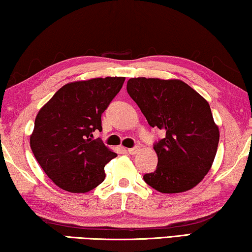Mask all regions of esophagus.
Returning a JSON list of instances; mask_svg holds the SVG:
<instances>
[{"label":"esophagus","mask_w":252,"mask_h":252,"mask_svg":"<svg viewBox=\"0 0 252 252\" xmlns=\"http://www.w3.org/2000/svg\"><path fill=\"white\" fill-rule=\"evenodd\" d=\"M139 150L138 147H132V148H127V153L130 154V155H134V154H137V152Z\"/></svg>","instance_id":"1"}]
</instances>
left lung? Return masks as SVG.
<instances>
[{"label":"left lung","instance_id":"8db88e82","mask_svg":"<svg viewBox=\"0 0 252 252\" xmlns=\"http://www.w3.org/2000/svg\"><path fill=\"white\" fill-rule=\"evenodd\" d=\"M126 90L149 126L165 132L154 144L158 164L145 182L163 193L192 189L212 167L220 141L208 102L176 79L131 78Z\"/></svg>","mask_w":252,"mask_h":252}]
</instances>
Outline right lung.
I'll return each instance as SVG.
<instances>
[{
  "mask_svg": "<svg viewBox=\"0 0 252 252\" xmlns=\"http://www.w3.org/2000/svg\"><path fill=\"white\" fill-rule=\"evenodd\" d=\"M126 78L106 77L64 85L40 108L30 147L52 181L69 192H88L105 179L104 166L116 154L100 139L102 114Z\"/></svg>",
  "mask_w": 252,
  "mask_h": 252,
  "instance_id": "obj_1",
  "label": "right lung"
}]
</instances>
